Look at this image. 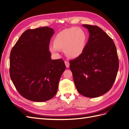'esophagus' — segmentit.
<instances>
[{
    "mask_svg": "<svg viewBox=\"0 0 129 129\" xmlns=\"http://www.w3.org/2000/svg\"><path fill=\"white\" fill-rule=\"evenodd\" d=\"M64 63L66 64V66L67 68H68L69 67V62L68 61H65Z\"/></svg>",
    "mask_w": 129,
    "mask_h": 129,
    "instance_id": "34e87169",
    "label": "esophagus"
}]
</instances>
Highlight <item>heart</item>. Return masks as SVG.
Masks as SVG:
<instances>
[{
  "mask_svg": "<svg viewBox=\"0 0 129 129\" xmlns=\"http://www.w3.org/2000/svg\"><path fill=\"white\" fill-rule=\"evenodd\" d=\"M87 41V36L81 28L71 27L57 33L50 46L52 53L57 54L60 49H64L66 55L72 58L80 56L84 51Z\"/></svg>",
  "mask_w": 129,
  "mask_h": 129,
  "instance_id": "b5f03b06",
  "label": "heart"
}]
</instances>
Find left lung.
Returning <instances> with one entry per match:
<instances>
[{
	"label": "left lung",
	"instance_id": "obj_1",
	"mask_svg": "<svg viewBox=\"0 0 129 129\" xmlns=\"http://www.w3.org/2000/svg\"><path fill=\"white\" fill-rule=\"evenodd\" d=\"M89 40L80 56L69 61L77 91L90 98L99 97L112 87L119 68L116 46L112 39L97 26L83 25Z\"/></svg>",
	"mask_w": 129,
	"mask_h": 129
}]
</instances>
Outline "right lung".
I'll return each mask as SVG.
<instances>
[{
  "label": "right lung",
  "instance_id": "1",
  "mask_svg": "<svg viewBox=\"0 0 129 129\" xmlns=\"http://www.w3.org/2000/svg\"><path fill=\"white\" fill-rule=\"evenodd\" d=\"M53 29H27L11 50L10 75L19 93L34 102H45L56 95L66 69L62 58L52 60L49 45Z\"/></svg>",
  "mask_w": 129,
  "mask_h": 129
}]
</instances>
